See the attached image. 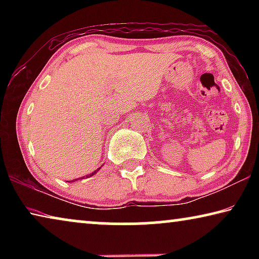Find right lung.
<instances>
[{"label":"right lung","mask_w":259,"mask_h":259,"mask_svg":"<svg viewBox=\"0 0 259 259\" xmlns=\"http://www.w3.org/2000/svg\"><path fill=\"white\" fill-rule=\"evenodd\" d=\"M100 168H102V166H100ZM100 168H98L97 170H95L94 172H91V174H89V175H87V176H84V177H80V178H77V179H84V178H89V177H91V176H94L95 174H97L98 171H99V169ZM77 179H73V181H71V182H75V181H77Z\"/></svg>","instance_id":"1"}]
</instances>
